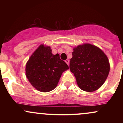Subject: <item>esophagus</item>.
<instances>
[{
    "mask_svg": "<svg viewBox=\"0 0 123 123\" xmlns=\"http://www.w3.org/2000/svg\"><path fill=\"white\" fill-rule=\"evenodd\" d=\"M65 62L67 63L68 65H69V61L68 60H65Z\"/></svg>",
    "mask_w": 123,
    "mask_h": 123,
    "instance_id": "esophagus-1",
    "label": "esophagus"
}]
</instances>
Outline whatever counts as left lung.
Segmentation results:
<instances>
[{
    "label": "left lung",
    "instance_id": "obj_1",
    "mask_svg": "<svg viewBox=\"0 0 123 123\" xmlns=\"http://www.w3.org/2000/svg\"><path fill=\"white\" fill-rule=\"evenodd\" d=\"M69 68L83 91L92 92L105 83L110 70L108 57L98 47L90 44L73 49Z\"/></svg>",
    "mask_w": 123,
    "mask_h": 123
}]
</instances>
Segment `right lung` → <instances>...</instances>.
Instances as JSON below:
<instances>
[{"instance_id":"obj_1","label":"right lung","mask_w":123,"mask_h":123,"mask_svg":"<svg viewBox=\"0 0 123 123\" xmlns=\"http://www.w3.org/2000/svg\"><path fill=\"white\" fill-rule=\"evenodd\" d=\"M69 69L58 54L54 55L50 47L40 45L26 65V76L36 90L49 92L57 87L62 73Z\"/></svg>"}]
</instances>
